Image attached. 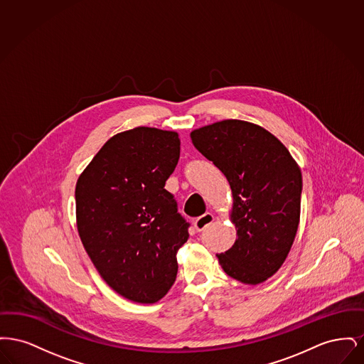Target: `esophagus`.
<instances>
[{"label": "esophagus", "mask_w": 364, "mask_h": 364, "mask_svg": "<svg viewBox=\"0 0 364 364\" xmlns=\"http://www.w3.org/2000/svg\"><path fill=\"white\" fill-rule=\"evenodd\" d=\"M213 221H214V215H213L211 213H205L203 215L198 217V218L193 221V225H195L198 232H202V230H205L210 224H213Z\"/></svg>", "instance_id": "34e87169"}]
</instances>
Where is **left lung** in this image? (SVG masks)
Listing matches in <instances>:
<instances>
[{
    "instance_id": "8db88e82",
    "label": "left lung",
    "mask_w": 364,
    "mask_h": 364,
    "mask_svg": "<svg viewBox=\"0 0 364 364\" xmlns=\"http://www.w3.org/2000/svg\"><path fill=\"white\" fill-rule=\"evenodd\" d=\"M193 146L229 181L237 239L217 254L229 277L257 285L287 259L300 221L301 172L288 149L252 122L224 120L191 132Z\"/></svg>"
}]
</instances>
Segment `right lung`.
Masks as SVG:
<instances>
[{
  "instance_id": "right-lung-1",
  "label": "right lung",
  "mask_w": 364,
  "mask_h": 364,
  "mask_svg": "<svg viewBox=\"0 0 364 364\" xmlns=\"http://www.w3.org/2000/svg\"><path fill=\"white\" fill-rule=\"evenodd\" d=\"M180 158L177 132L138 127L109 139L79 176L76 224L88 257L122 297L150 304L177 276L190 224L165 183Z\"/></svg>"
}]
</instances>
